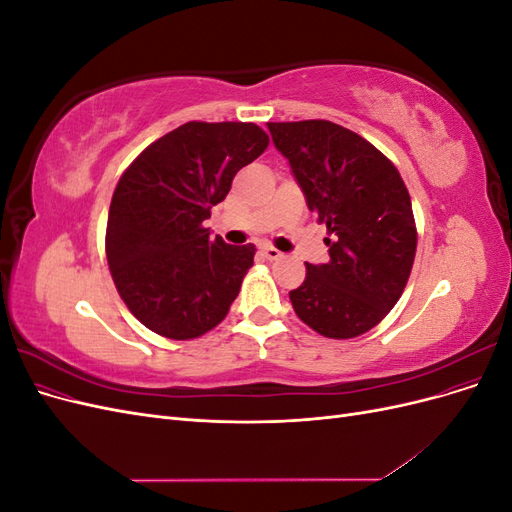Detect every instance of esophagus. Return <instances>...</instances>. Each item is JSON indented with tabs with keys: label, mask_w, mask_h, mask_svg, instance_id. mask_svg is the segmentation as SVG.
I'll return each mask as SVG.
<instances>
[{
	"label": "esophagus",
	"mask_w": 512,
	"mask_h": 512,
	"mask_svg": "<svg viewBox=\"0 0 512 512\" xmlns=\"http://www.w3.org/2000/svg\"><path fill=\"white\" fill-rule=\"evenodd\" d=\"M262 254L267 256V260H277V258H282V252H280V250H275V247H271V245L262 247Z\"/></svg>",
	"instance_id": "1"
}]
</instances>
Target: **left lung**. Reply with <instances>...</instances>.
Returning a JSON list of instances; mask_svg holds the SVG:
<instances>
[{"mask_svg": "<svg viewBox=\"0 0 512 512\" xmlns=\"http://www.w3.org/2000/svg\"><path fill=\"white\" fill-rule=\"evenodd\" d=\"M309 211L327 224L331 260L290 290L297 316L333 339L363 335L391 312L412 271L410 194L389 158L333 121L267 123Z\"/></svg>", "mask_w": 512, "mask_h": 512, "instance_id": "1", "label": "left lung"}]
</instances>
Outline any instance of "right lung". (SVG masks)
<instances>
[{
	"label": "right lung",
	"instance_id": "add662e5",
	"mask_svg": "<svg viewBox=\"0 0 512 512\" xmlns=\"http://www.w3.org/2000/svg\"><path fill=\"white\" fill-rule=\"evenodd\" d=\"M267 145L256 123L190 121L121 175L108 209L106 260L121 299L153 333L194 339L228 314L256 247L213 239L203 222Z\"/></svg>",
	"mask_w": 512,
	"mask_h": 512
}]
</instances>
